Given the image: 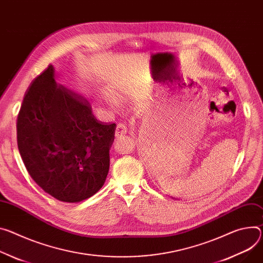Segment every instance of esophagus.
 Masks as SVG:
<instances>
[{
	"mask_svg": "<svg viewBox=\"0 0 263 263\" xmlns=\"http://www.w3.org/2000/svg\"><path fill=\"white\" fill-rule=\"evenodd\" d=\"M127 134V127L125 124H118L115 129V136L116 137H122Z\"/></svg>",
	"mask_w": 263,
	"mask_h": 263,
	"instance_id": "obj_1",
	"label": "esophagus"
}]
</instances>
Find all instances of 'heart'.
Wrapping results in <instances>:
<instances>
[{"label": "heart", "instance_id": "heart-1", "mask_svg": "<svg viewBox=\"0 0 263 263\" xmlns=\"http://www.w3.org/2000/svg\"><path fill=\"white\" fill-rule=\"evenodd\" d=\"M138 95L137 88L133 86H122L117 87L114 90V94L111 92L106 93V101L112 106H117L119 104H129L136 100Z\"/></svg>", "mask_w": 263, "mask_h": 263}]
</instances>
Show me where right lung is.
I'll list each match as a JSON object with an SVG mask.
<instances>
[{
  "instance_id": "obj_1",
  "label": "right lung",
  "mask_w": 263,
  "mask_h": 263,
  "mask_svg": "<svg viewBox=\"0 0 263 263\" xmlns=\"http://www.w3.org/2000/svg\"><path fill=\"white\" fill-rule=\"evenodd\" d=\"M115 129V124L98 121L82 95L57 83L49 65L24 97L17 148L31 178L46 193L80 202L105 183Z\"/></svg>"
}]
</instances>
